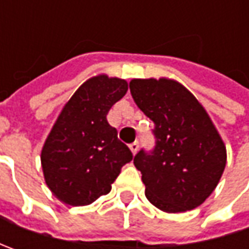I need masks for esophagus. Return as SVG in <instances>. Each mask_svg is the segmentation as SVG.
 Instances as JSON below:
<instances>
[{"label":"esophagus","mask_w":249,"mask_h":249,"mask_svg":"<svg viewBox=\"0 0 249 249\" xmlns=\"http://www.w3.org/2000/svg\"><path fill=\"white\" fill-rule=\"evenodd\" d=\"M139 147H140V144L137 142V141H134V142H131V144H130V149H131L133 155H136V154H137V151H139Z\"/></svg>","instance_id":"1"}]
</instances>
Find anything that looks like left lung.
I'll return each instance as SVG.
<instances>
[{"instance_id": "left-lung-1", "label": "left lung", "mask_w": 249, "mask_h": 249, "mask_svg": "<svg viewBox=\"0 0 249 249\" xmlns=\"http://www.w3.org/2000/svg\"><path fill=\"white\" fill-rule=\"evenodd\" d=\"M130 92L154 122L155 147L141 149L134 166L145 196L169 213L199 206L213 193L226 166V147L204 107L170 79H133Z\"/></svg>"}]
</instances>
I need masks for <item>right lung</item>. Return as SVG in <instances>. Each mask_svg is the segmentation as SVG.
<instances>
[{
    "mask_svg": "<svg viewBox=\"0 0 249 249\" xmlns=\"http://www.w3.org/2000/svg\"><path fill=\"white\" fill-rule=\"evenodd\" d=\"M127 92V82L98 74L84 82L66 102L41 151L48 188L72 206L107 196L123 165L133 159L107 115Z\"/></svg>",
    "mask_w": 249,
    "mask_h": 249,
    "instance_id": "1",
    "label": "right lung"
}]
</instances>
